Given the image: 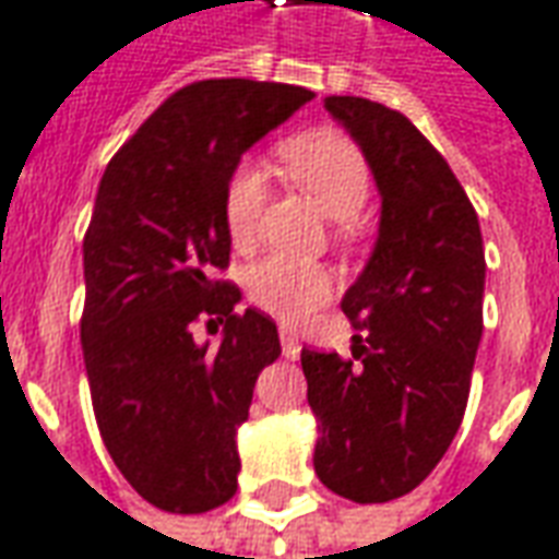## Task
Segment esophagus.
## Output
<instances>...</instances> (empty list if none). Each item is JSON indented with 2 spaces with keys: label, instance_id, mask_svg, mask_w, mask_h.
Returning <instances> with one entry per match:
<instances>
[{
  "label": "esophagus",
  "instance_id": "34e87169",
  "mask_svg": "<svg viewBox=\"0 0 559 559\" xmlns=\"http://www.w3.org/2000/svg\"><path fill=\"white\" fill-rule=\"evenodd\" d=\"M280 344H283V356H286V359H298L301 344H298V334H295V331L280 329Z\"/></svg>",
  "mask_w": 559,
  "mask_h": 559
}]
</instances>
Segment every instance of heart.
Masks as SVG:
<instances>
[{
    "mask_svg": "<svg viewBox=\"0 0 559 559\" xmlns=\"http://www.w3.org/2000/svg\"><path fill=\"white\" fill-rule=\"evenodd\" d=\"M292 179L301 185L317 206L329 218L344 222L359 213L365 200L371 194V167L361 155L356 142L334 133L319 130L292 140L283 148ZM264 198V169L255 157H242L230 169L225 194H222V218L230 242L237 249H246L255 237L258 213ZM331 273L322 264L310 261H292V258L267 255L255 261L246 271V292L249 298L280 319H301L331 295Z\"/></svg>",
    "mask_w": 559,
    "mask_h": 559,
    "instance_id": "1",
    "label": "heart"
}]
</instances>
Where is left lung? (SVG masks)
Wrapping results in <instances>:
<instances>
[{"label": "left lung", "mask_w": 559, "mask_h": 559, "mask_svg": "<svg viewBox=\"0 0 559 559\" xmlns=\"http://www.w3.org/2000/svg\"><path fill=\"white\" fill-rule=\"evenodd\" d=\"M374 173L380 234L341 310L353 356L301 349L319 480L359 506L419 487L468 404L484 331L478 213L432 142L361 96H325Z\"/></svg>", "instance_id": "left-lung-1"}]
</instances>
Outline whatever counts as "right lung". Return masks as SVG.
Returning <instances> with one entry per match:
<instances>
[{
	"label": "right lung",
	"instance_id": "add662e5",
	"mask_svg": "<svg viewBox=\"0 0 559 559\" xmlns=\"http://www.w3.org/2000/svg\"><path fill=\"white\" fill-rule=\"evenodd\" d=\"M313 99L295 84L194 81L167 96L99 179L84 234L81 353L103 444L145 502L203 514L237 492V429L280 334L240 288L222 194L240 155ZM226 325L218 347L190 325Z\"/></svg>",
	"mask_w": 559,
	"mask_h": 559
}]
</instances>
